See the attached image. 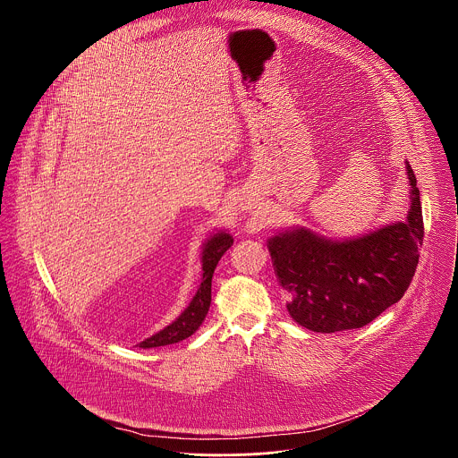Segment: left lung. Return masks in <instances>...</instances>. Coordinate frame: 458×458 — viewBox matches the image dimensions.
I'll return each instance as SVG.
<instances>
[{"instance_id":"left-lung-1","label":"left lung","mask_w":458,"mask_h":458,"mask_svg":"<svg viewBox=\"0 0 458 458\" xmlns=\"http://www.w3.org/2000/svg\"><path fill=\"white\" fill-rule=\"evenodd\" d=\"M411 209L405 222L367 236L329 242L307 229L267 240L280 285L289 293V316L318 333L365 327L407 291L423 243L416 176L407 164Z\"/></svg>"}]
</instances>
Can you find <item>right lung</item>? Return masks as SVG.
Wrapping results in <instances>:
<instances>
[{
    "label": "right lung",
    "instance_id": "right-lung-1",
    "mask_svg": "<svg viewBox=\"0 0 458 458\" xmlns=\"http://www.w3.org/2000/svg\"><path fill=\"white\" fill-rule=\"evenodd\" d=\"M231 245H233V238L227 233L213 234L208 240V243L204 245V250H202V282L197 289L194 300L191 301V305L185 309V312L173 325H169V327H164L162 331L155 333L153 336L142 340L139 344V347L149 349V347L169 345V344H176L180 340H185L192 333H196L197 327L202 325V321H204V318L209 310L213 271L220 261V258L229 250Z\"/></svg>",
    "mask_w": 458,
    "mask_h": 458
}]
</instances>
